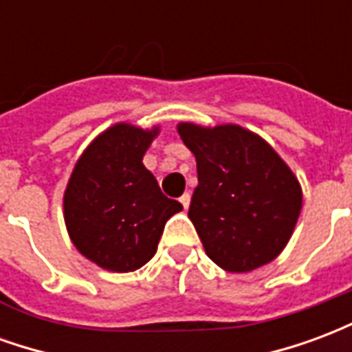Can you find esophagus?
<instances>
[{"label": "esophagus", "instance_id": "34e87169", "mask_svg": "<svg viewBox=\"0 0 352 352\" xmlns=\"http://www.w3.org/2000/svg\"><path fill=\"white\" fill-rule=\"evenodd\" d=\"M179 201H181V204H183L184 209H188V206H190V194H188V192H184L183 196H181V198H179Z\"/></svg>", "mask_w": 352, "mask_h": 352}]
</instances>
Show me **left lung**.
I'll return each instance as SVG.
<instances>
[{
  "instance_id": "8db88e82",
  "label": "left lung",
  "mask_w": 352,
  "mask_h": 352,
  "mask_svg": "<svg viewBox=\"0 0 352 352\" xmlns=\"http://www.w3.org/2000/svg\"><path fill=\"white\" fill-rule=\"evenodd\" d=\"M196 156L190 217L207 256L232 273L272 262L292 236L302 188L279 154L239 126H177Z\"/></svg>"
}]
</instances>
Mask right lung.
Returning a JSON list of instances; mask_svg holds the SVG:
<instances>
[{"label": "right lung", "instance_id": "1", "mask_svg": "<svg viewBox=\"0 0 352 352\" xmlns=\"http://www.w3.org/2000/svg\"><path fill=\"white\" fill-rule=\"evenodd\" d=\"M158 133L116 124L92 141L73 169L64 196L65 226L88 260L135 272L153 258L166 222L183 206L164 196L143 154Z\"/></svg>", "mask_w": 352, "mask_h": 352}]
</instances>
